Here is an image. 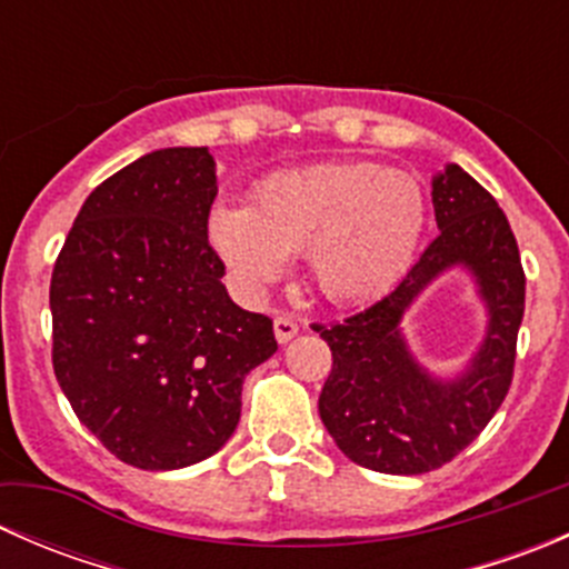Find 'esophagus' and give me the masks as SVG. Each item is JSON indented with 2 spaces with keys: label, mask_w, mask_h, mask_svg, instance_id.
<instances>
[{
  "label": "esophagus",
  "mask_w": 569,
  "mask_h": 569,
  "mask_svg": "<svg viewBox=\"0 0 569 569\" xmlns=\"http://www.w3.org/2000/svg\"><path fill=\"white\" fill-rule=\"evenodd\" d=\"M297 332H300V327H297L295 319L286 317V313L274 317V338H278V343H289Z\"/></svg>",
  "instance_id": "esophagus-1"
}]
</instances>
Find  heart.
<instances>
[{
	"instance_id": "b5f03b06",
	"label": "heart",
	"mask_w": 569,
	"mask_h": 569,
	"mask_svg": "<svg viewBox=\"0 0 569 569\" xmlns=\"http://www.w3.org/2000/svg\"><path fill=\"white\" fill-rule=\"evenodd\" d=\"M427 231V194L416 176L377 162L278 170L252 189V206L211 209L209 242L250 295L280 280L306 252L325 300H375L410 269Z\"/></svg>"
}]
</instances>
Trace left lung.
I'll return each mask as SVG.
<instances>
[{
  "instance_id": "8db88e82",
  "label": "left lung",
  "mask_w": 569,
  "mask_h": 569,
  "mask_svg": "<svg viewBox=\"0 0 569 569\" xmlns=\"http://www.w3.org/2000/svg\"><path fill=\"white\" fill-rule=\"evenodd\" d=\"M440 233L410 272L363 311L338 325H311L332 352L319 416L338 449L380 473L416 476L451 462L479 438L512 386L526 274L507 214L460 164L432 178ZM451 266L477 278L488 306L480 352L455 381H438L400 332L411 300Z\"/></svg>"
}]
</instances>
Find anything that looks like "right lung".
Listing matches in <instances>:
<instances>
[{
  "instance_id": "add662e5",
  "label": "right lung",
  "mask_w": 569,
  "mask_h": 569,
  "mask_svg": "<svg viewBox=\"0 0 569 569\" xmlns=\"http://www.w3.org/2000/svg\"><path fill=\"white\" fill-rule=\"evenodd\" d=\"M209 148H162L90 192L51 272V363L120 462L176 470L226 446L272 319L242 311L209 244Z\"/></svg>"
}]
</instances>
